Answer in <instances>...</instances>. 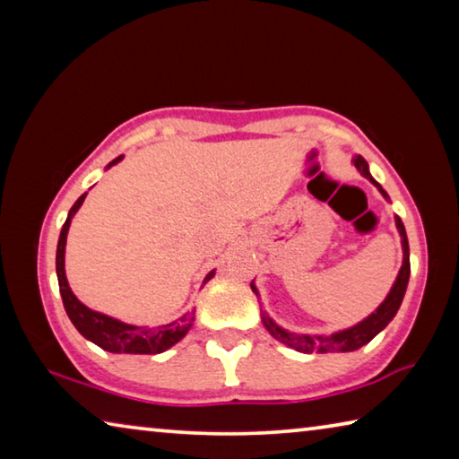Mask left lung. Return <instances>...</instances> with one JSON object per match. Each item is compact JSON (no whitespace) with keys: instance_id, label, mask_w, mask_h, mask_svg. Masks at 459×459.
<instances>
[{"instance_id":"8db88e82","label":"left lung","mask_w":459,"mask_h":459,"mask_svg":"<svg viewBox=\"0 0 459 459\" xmlns=\"http://www.w3.org/2000/svg\"><path fill=\"white\" fill-rule=\"evenodd\" d=\"M352 164L356 166V169L370 180L372 184L377 186L378 192L383 194V196L388 200V194L383 190V186H380L375 178L370 176L368 172V164L367 160L362 158V155H356L352 160ZM394 224H397V230L401 235V247H403V265L397 279H394V283L391 287V291L385 298L383 304H380L375 312H372L368 317H364L362 322H359L356 325H351V328L346 330H340V332H333V333H295L281 328V325H277L271 317L261 312L263 317V325H265L267 332L273 336L275 340L281 342V344L293 348V351L298 352H306V354H328V352H352V351H359L364 344H368V342L377 336L380 330H385L388 322L393 320L394 316H397L399 307L403 304V298H405V291H407V283H409V273H411V263H409V240H407V232L405 227H403V222L399 216H394ZM251 290L259 295L257 287L255 283H251Z\"/></svg>"}]
</instances>
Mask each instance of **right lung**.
Instances as JSON below:
<instances>
[{
  "label": "right lung",
  "instance_id": "obj_1",
  "mask_svg": "<svg viewBox=\"0 0 459 459\" xmlns=\"http://www.w3.org/2000/svg\"><path fill=\"white\" fill-rule=\"evenodd\" d=\"M123 155L115 158L107 168L119 164ZM84 198H87V192L74 202L71 212L66 216L65 227L60 230L58 238V248H56V275H58V287L62 295V304L74 328L79 330L84 338L91 340L92 344L103 348L107 352L113 354H160L166 352L168 348L178 344L188 330L192 328L194 322V312L184 314L178 317L176 322H169L164 325H155V328H145V325H131L121 320H115L111 316H105L100 312H95L82 304V301L76 299L73 293L71 285L66 281V271H65V247H66V235L68 229H71V221L76 214V211L82 206ZM214 277V269L204 277V283L211 281Z\"/></svg>",
  "mask_w": 459,
  "mask_h": 459
}]
</instances>
